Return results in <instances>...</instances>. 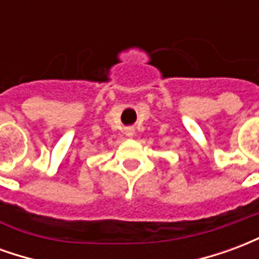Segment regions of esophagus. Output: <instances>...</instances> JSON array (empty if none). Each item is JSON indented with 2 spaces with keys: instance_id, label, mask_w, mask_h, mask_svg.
Returning a JSON list of instances; mask_svg holds the SVG:
<instances>
[{
  "instance_id": "esophagus-1",
  "label": "esophagus",
  "mask_w": 259,
  "mask_h": 259,
  "mask_svg": "<svg viewBox=\"0 0 259 259\" xmlns=\"http://www.w3.org/2000/svg\"><path fill=\"white\" fill-rule=\"evenodd\" d=\"M124 133H126V136H129V137H132V136L135 135V130L132 129V127H129V129L124 130Z\"/></svg>"
}]
</instances>
